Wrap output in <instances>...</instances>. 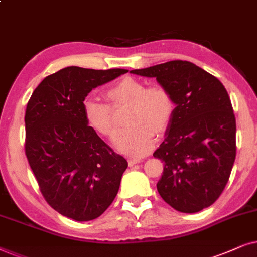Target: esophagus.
<instances>
[{"mask_svg":"<svg viewBox=\"0 0 257 257\" xmlns=\"http://www.w3.org/2000/svg\"><path fill=\"white\" fill-rule=\"evenodd\" d=\"M139 162H141V159H140V157H135V156H132L131 159L128 160V163H129V166H134V164H136V163H139Z\"/></svg>","mask_w":257,"mask_h":257,"instance_id":"esophagus-1","label":"esophagus"}]
</instances>
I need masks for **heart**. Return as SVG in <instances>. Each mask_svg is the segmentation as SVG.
Segmentation results:
<instances>
[{"instance_id": "1", "label": "heart", "mask_w": 257, "mask_h": 257, "mask_svg": "<svg viewBox=\"0 0 257 257\" xmlns=\"http://www.w3.org/2000/svg\"><path fill=\"white\" fill-rule=\"evenodd\" d=\"M109 104L87 97L82 102L85 122L102 138L112 139L117 131L114 110L128 107L125 129L119 133L115 145L122 153L145 155L154 145V133L168 129L175 112V101L162 85L147 87L145 82L123 77L104 91Z\"/></svg>"}]
</instances>
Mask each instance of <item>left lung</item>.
<instances>
[{"label":"left lung","mask_w":257,"mask_h":257,"mask_svg":"<svg viewBox=\"0 0 257 257\" xmlns=\"http://www.w3.org/2000/svg\"><path fill=\"white\" fill-rule=\"evenodd\" d=\"M131 73L156 77L172 93L175 112L154 152L164 162L161 197L181 213H197L220 197L236 156V119L224 85L188 61H169Z\"/></svg>","instance_id":"1"}]
</instances>
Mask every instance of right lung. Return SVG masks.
Masks as SVG:
<instances>
[{
  "mask_svg": "<svg viewBox=\"0 0 257 257\" xmlns=\"http://www.w3.org/2000/svg\"><path fill=\"white\" fill-rule=\"evenodd\" d=\"M128 73L67 67L34 90L26 109V155L49 206L75 221L97 218L117 195L128 167L85 122L82 102L94 88Z\"/></svg>",
  "mask_w": 257,
  "mask_h": 257,
  "instance_id": "1",
  "label": "right lung"
}]
</instances>
